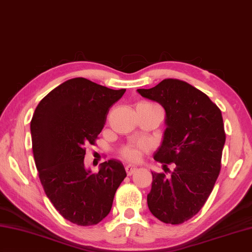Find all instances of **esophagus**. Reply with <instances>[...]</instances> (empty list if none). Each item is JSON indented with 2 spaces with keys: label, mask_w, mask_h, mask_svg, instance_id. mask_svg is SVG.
Here are the masks:
<instances>
[{
  "label": "esophagus",
  "mask_w": 252,
  "mask_h": 252,
  "mask_svg": "<svg viewBox=\"0 0 252 252\" xmlns=\"http://www.w3.org/2000/svg\"><path fill=\"white\" fill-rule=\"evenodd\" d=\"M136 170H137V168H136L135 166H132V165H127V166H126V171L127 176H131V175H133Z\"/></svg>",
  "instance_id": "obj_1"
}]
</instances>
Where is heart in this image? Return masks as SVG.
Segmentation results:
<instances>
[{
  "label": "heart",
  "mask_w": 252,
  "mask_h": 252,
  "mask_svg": "<svg viewBox=\"0 0 252 252\" xmlns=\"http://www.w3.org/2000/svg\"><path fill=\"white\" fill-rule=\"evenodd\" d=\"M146 103V105H151V106H155L157 108H159L155 103L152 102H143ZM160 109V108H159ZM146 150V145L143 144V143H140V144H129L123 146L122 149L120 150V156L122 159H125L126 161H137L140 159V157L142 155V153Z\"/></svg>",
  "instance_id": "heart-1"
}]
</instances>
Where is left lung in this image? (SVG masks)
Wrapping results in <instances>:
<instances>
[{"mask_svg":"<svg viewBox=\"0 0 252 252\" xmlns=\"http://www.w3.org/2000/svg\"><path fill=\"white\" fill-rule=\"evenodd\" d=\"M137 92L166 111L164 141L154 156L165 174L152 172L147 205L162 223L179 225L203 208L220 175L226 140L221 111L208 95L176 78Z\"/></svg>","mask_w":252,"mask_h":252,"instance_id":"left-lung-1","label":"left lung"}]
</instances>
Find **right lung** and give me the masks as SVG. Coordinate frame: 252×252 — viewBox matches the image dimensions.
I'll return each instance as SVG.
<instances>
[{"mask_svg": "<svg viewBox=\"0 0 252 252\" xmlns=\"http://www.w3.org/2000/svg\"><path fill=\"white\" fill-rule=\"evenodd\" d=\"M126 90H110L87 78H71L38 103L31 121L32 153L49 200L64 219L92 226L109 214L116 191L126 177L119 160L86 170V146L94 145L110 107Z\"/></svg>", "mask_w": 252, "mask_h": 252, "instance_id": "1", "label": "right lung"}]
</instances>
